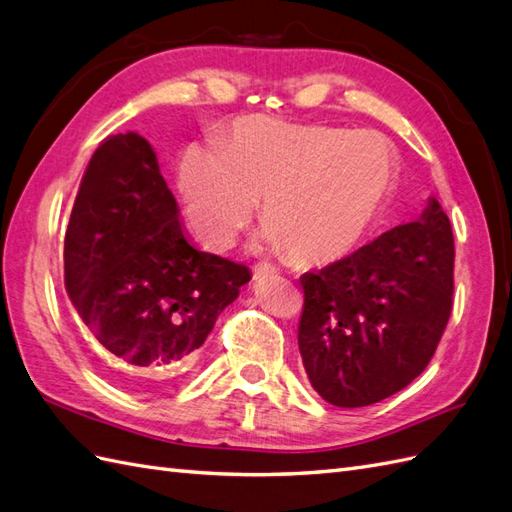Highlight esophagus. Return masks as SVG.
Segmentation results:
<instances>
[{
	"mask_svg": "<svg viewBox=\"0 0 512 512\" xmlns=\"http://www.w3.org/2000/svg\"><path fill=\"white\" fill-rule=\"evenodd\" d=\"M272 274H274L272 268H268L266 264H259V266H255V270H253V279H255V281H261V279L272 277Z\"/></svg>",
	"mask_w": 512,
	"mask_h": 512,
	"instance_id": "obj_1",
	"label": "esophagus"
}]
</instances>
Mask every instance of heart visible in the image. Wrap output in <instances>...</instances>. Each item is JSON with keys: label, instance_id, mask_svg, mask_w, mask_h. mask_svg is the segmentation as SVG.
Instances as JSON below:
<instances>
[{"label": "heart", "instance_id": "b5f03b06", "mask_svg": "<svg viewBox=\"0 0 512 512\" xmlns=\"http://www.w3.org/2000/svg\"><path fill=\"white\" fill-rule=\"evenodd\" d=\"M396 181L385 138L270 116L235 121L220 149L192 144L179 164L183 207L207 248L231 246L261 203L268 240L296 264H331L355 251Z\"/></svg>", "mask_w": 512, "mask_h": 512}]
</instances>
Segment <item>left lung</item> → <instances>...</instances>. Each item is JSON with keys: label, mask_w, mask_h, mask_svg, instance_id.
Segmentation results:
<instances>
[{"label": "left lung", "mask_w": 512, "mask_h": 512, "mask_svg": "<svg viewBox=\"0 0 512 512\" xmlns=\"http://www.w3.org/2000/svg\"><path fill=\"white\" fill-rule=\"evenodd\" d=\"M300 283L298 348L311 387L342 409L381 402L424 372L450 320V218L430 199L419 220Z\"/></svg>", "instance_id": "left-lung-1"}]
</instances>
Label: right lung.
<instances>
[{
  "instance_id": "add662e5",
  "label": "right lung",
  "mask_w": 512,
  "mask_h": 512,
  "mask_svg": "<svg viewBox=\"0 0 512 512\" xmlns=\"http://www.w3.org/2000/svg\"><path fill=\"white\" fill-rule=\"evenodd\" d=\"M251 270L194 248L142 136H108L90 157L64 235V287L131 391L192 363Z\"/></svg>"
}]
</instances>
